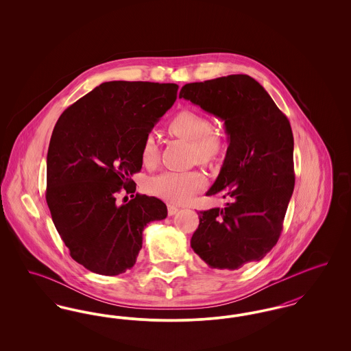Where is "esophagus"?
I'll return each instance as SVG.
<instances>
[{
	"label": "esophagus",
	"mask_w": 351,
	"mask_h": 351,
	"mask_svg": "<svg viewBox=\"0 0 351 351\" xmlns=\"http://www.w3.org/2000/svg\"><path fill=\"white\" fill-rule=\"evenodd\" d=\"M179 212V208L178 206H175V205H172V204H168V216H173V215H176Z\"/></svg>",
	"instance_id": "obj_1"
}]
</instances>
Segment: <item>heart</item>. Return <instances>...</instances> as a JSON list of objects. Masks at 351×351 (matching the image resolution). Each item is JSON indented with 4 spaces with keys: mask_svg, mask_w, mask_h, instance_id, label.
<instances>
[{
    "mask_svg": "<svg viewBox=\"0 0 351 351\" xmlns=\"http://www.w3.org/2000/svg\"><path fill=\"white\" fill-rule=\"evenodd\" d=\"M168 132L193 143V155L200 162L216 160L223 151V143L213 132L209 118L192 110L179 112L171 118ZM159 158V147L155 136L147 134L141 146V159L145 166H154ZM206 185V178L200 171H166L147 183L152 195L173 204H183Z\"/></svg>",
    "mask_w": 351,
    "mask_h": 351,
    "instance_id": "heart-1",
    "label": "heart"
}]
</instances>
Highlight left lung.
Wrapping results in <instances>:
<instances>
[{"label": "left lung", "mask_w": 351, "mask_h": 351, "mask_svg": "<svg viewBox=\"0 0 351 351\" xmlns=\"http://www.w3.org/2000/svg\"><path fill=\"white\" fill-rule=\"evenodd\" d=\"M179 97L225 121L229 135L223 166L206 196L232 201L199 213L191 246L210 268L233 271L258 262L282 234L295 186L289 121L247 75L185 84Z\"/></svg>", "instance_id": "1"}]
</instances>
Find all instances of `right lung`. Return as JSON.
Segmentation results:
<instances>
[{"instance_id": "1", "label": "right lung", "mask_w": 351, "mask_h": 351, "mask_svg": "<svg viewBox=\"0 0 351 351\" xmlns=\"http://www.w3.org/2000/svg\"><path fill=\"white\" fill-rule=\"evenodd\" d=\"M176 84L108 82L59 117L47 152L46 201L73 261L114 276L130 269L151 221L167 217L166 204L135 192L141 146L178 97Z\"/></svg>"}]
</instances>
